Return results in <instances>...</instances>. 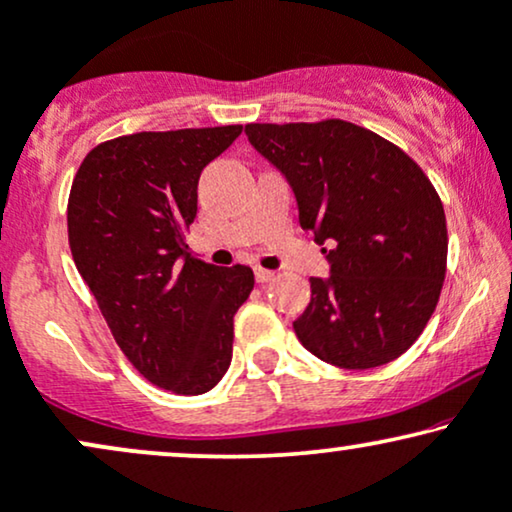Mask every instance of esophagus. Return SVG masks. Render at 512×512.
I'll use <instances>...</instances> for the list:
<instances>
[{
    "instance_id": "esophagus-1",
    "label": "esophagus",
    "mask_w": 512,
    "mask_h": 512,
    "mask_svg": "<svg viewBox=\"0 0 512 512\" xmlns=\"http://www.w3.org/2000/svg\"><path fill=\"white\" fill-rule=\"evenodd\" d=\"M255 278L260 283H267V281H271V278H274V271H269V269H262V267H255Z\"/></svg>"
}]
</instances>
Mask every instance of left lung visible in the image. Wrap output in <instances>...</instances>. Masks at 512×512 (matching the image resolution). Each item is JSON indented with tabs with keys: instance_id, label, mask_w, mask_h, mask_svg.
<instances>
[{
	"instance_id": "1",
	"label": "left lung",
	"mask_w": 512,
	"mask_h": 512,
	"mask_svg": "<svg viewBox=\"0 0 512 512\" xmlns=\"http://www.w3.org/2000/svg\"><path fill=\"white\" fill-rule=\"evenodd\" d=\"M286 177L300 226L331 264L312 276L297 340L326 364L364 371L401 357L435 312L446 274L442 200L401 148L345 120L245 127Z\"/></svg>"
}]
</instances>
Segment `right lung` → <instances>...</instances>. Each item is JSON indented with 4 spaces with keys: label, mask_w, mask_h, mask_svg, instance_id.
I'll return each instance as SVG.
<instances>
[{
    "label": "right lung",
    "mask_w": 512,
    "mask_h": 512,
    "mask_svg": "<svg viewBox=\"0 0 512 512\" xmlns=\"http://www.w3.org/2000/svg\"><path fill=\"white\" fill-rule=\"evenodd\" d=\"M243 125L139 132L103 141L82 160L68 198L75 267L122 354L177 394L215 387L234 352V314L250 267L191 257L184 229L198 212L203 167Z\"/></svg>",
    "instance_id": "1"
}]
</instances>
